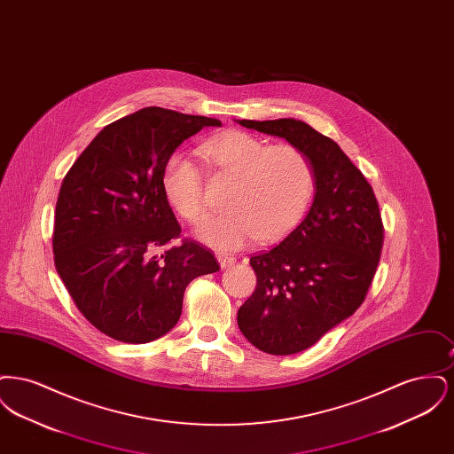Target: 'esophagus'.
Segmentation results:
<instances>
[{
  "label": "esophagus",
  "mask_w": 454,
  "mask_h": 454,
  "mask_svg": "<svg viewBox=\"0 0 454 454\" xmlns=\"http://www.w3.org/2000/svg\"><path fill=\"white\" fill-rule=\"evenodd\" d=\"M216 257L221 269H230L231 265L237 263V259L233 255H228V254H217Z\"/></svg>",
  "instance_id": "34e87169"
}]
</instances>
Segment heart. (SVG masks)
Returning a JSON list of instances; mask_svg holds the SVG:
<instances>
[{
  "instance_id": "b5f03b06",
  "label": "heart",
  "mask_w": 454,
  "mask_h": 454,
  "mask_svg": "<svg viewBox=\"0 0 454 454\" xmlns=\"http://www.w3.org/2000/svg\"><path fill=\"white\" fill-rule=\"evenodd\" d=\"M199 153L233 184L226 211L209 216L197 237L217 250H237L252 238L270 243L293 231L315 195V168L294 145H274L245 130H230L202 143ZM161 189L176 215L199 223L206 215L204 178L194 161L173 153L161 172Z\"/></svg>"
}]
</instances>
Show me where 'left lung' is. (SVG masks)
<instances>
[{"label": "left lung", "instance_id": "8db88e82", "mask_svg": "<svg viewBox=\"0 0 454 454\" xmlns=\"http://www.w3.org/2000/svg\"><path fill=\"white\" fill-rule=\"evenodd\" d=\"M284 137L313 163L317 192L301 223L250 259L254 294L238 309L250 344L274 356L301 352L348 318L366 298L383 248L372 187L340 146L302 121H238Z\"/></svg>", "mask_w": 454, "mask_h": 454}]
</instances>
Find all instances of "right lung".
Here are the masks:
<instances>
[{"label":"right lung","mask_w":454,"mask_h":454,"mask_svg":"<svg viewBox=\"0 0 454 454\" xmlns=\"http://www.w3.org/2000/svg\"><path fill=\"white\" fill-rule=\"evenodd\" d=\"M221 121L141 108L100 130L66 173L54 216V263L90 324L126 344L170 332L189 282L219 270L197 241L156 255L180 237L161 189L167 158Z\"/></svg>","instance_id":"1"}]
</instances>
